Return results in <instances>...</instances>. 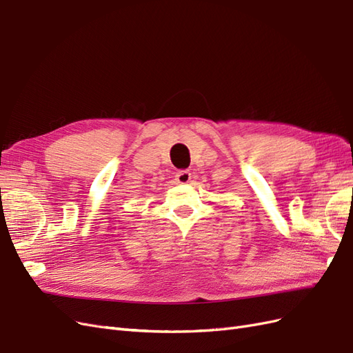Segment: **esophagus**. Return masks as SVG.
I'll use <instances>...</instances> for the list:
<instances>
[{
	"instance_id": "esophagus-1",
	"label": "esophagus",
	"mask_w": 353,
	"mask_h": 353,
	"mask_svg": "<svg viewBox=\"0 0 353 353\" xmlns=\"http://www.w3.org/2000/svg\"><path fill=\"white\" fill-rule=\"evenodd\" d=\"M175 179L178 184H188L191 181V174L188 170H179V172H176L175 175Z\"/></svg>"
}]
</instances>
